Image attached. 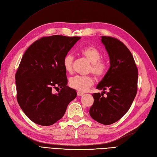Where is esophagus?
I'll use <instances>...</instances> for the list:
<instances>
[{
  "label": "esophagus",
  "mask_w": 157,
  "mask_h": 157,
  "mask_svg": "<svg viewBox=\"0 0 157 157\" xmlns=\"http://www.w3.org/2000/svg\"><path fill=\"white\" fill-rule=\"evenodd\" d=\"M83 95H84L83 93L80 92H77V96H83Z\"/></svg>",
  "instance_id": "1"
}]
</instances>
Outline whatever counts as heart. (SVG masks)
I'll return each mask as SVG.
<instances>
[{
	"label": "heart",
	"instance_id": "obj_1",
	"mask_svg": "<svg viewBox=\"0 0 157 157\" xmlns=\"http://www.w3.org/2000/svg\"><path fill=\"white\" fill-rule=\"evenodd\" d=\"M80 53L91 63L89 67L90 72L94 73L98 78H101L105 75L108 65L106 60L101 58V52L96 47L87 46L80 50ZM73 61L74 57L72 54H67L64 56L63 65L67 72L71 73L73 71ZM94 82V77L91 75H76L70 78L69 85L79 92H84L92 86Z\"/></svg>",
	"mask_w": 157,
	"mask_h": 157
}]
</instances>
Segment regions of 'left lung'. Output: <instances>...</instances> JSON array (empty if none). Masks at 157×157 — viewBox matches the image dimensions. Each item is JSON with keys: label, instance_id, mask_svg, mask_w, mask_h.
Masks as SVG:
<instances>
[{"label": "left lung", "instance_id": "left-lung-1", "mask_svg": "<svg viewBox=\"0 0 157 157\" xmlns=\"http://www.w3.org/2000/svg\"><path fill=\"white\" fill-rule=\"evenodd\" d=\"M101 42L108 53L110 67L96 88L103 91L108 89V92L106 96L102 93L92 94L94 100L90 115L109 125L121 119L130 108L137 94L138 71L130 51L121 41L101 36Z\"/></svg>", "mask_w": 157, "mask_h": 157}]
</instances>
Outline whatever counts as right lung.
<instances>
[{
  "mask_svg": "<svg viewBox=\"0 0 157 157\" xmlns=\"http://www.w3.org/2000/svg\"><path fill=\"white\" fill-rule=\"evenodd\" d=\"M79 36L42 37L27 48L16 73L17 100L27 117L41 126L54 124L63 117L69 103L77 97L67 86L64 56ZM60 89L58 93L54 89Z\"/></svg>",
  "mask_w": 157,
  "mask_h": 157,
  "instance_id": "1",
  "label": "right lung"
}]
</instances>
